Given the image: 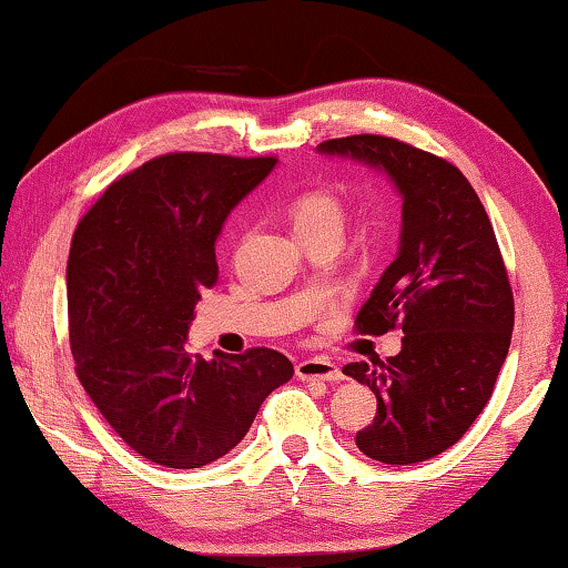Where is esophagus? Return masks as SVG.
<instances>
[{
	"label": "esophagus",
	"mask_w": 568,
	"mask_h": 568,
	"mask_svg": "<svg viewBox=\"0 0 568 568\" xmlns=\"http://www.w3.org/2000/svg\"><path fill=\"white\" fill-rule=\"evenodd\" d=\"M295 376L301 381H341L343 373L328 358H305L295 365Z\"/></svg>",
	"instance_id": "esophagus-1"
}]
</instances>
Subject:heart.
I'll return each mask as SVG.
<instances>
[{
    "mask_svg": "<svg viewBox=\"0 0 568 568\" xmlns=\"http://www.w3.org/2000/svg\"><path fill=\"white\" fill-rule=\"evenodd\" d=\"M287 217L297 237L325 233V230L343 233L345 207L331 190H307L293 197V203L287 205Z\"/></svg>",
    "mask_w": 568,
    "mask_h": 568,
    "instance_id": "heart-1",
    "label": "heart"
}]
</instances>
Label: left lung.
Listing matches in <instances>:
<instances>
[{
  "mask_svg": "<svg viewBox=\"0 0 568 568\" xmlns=\"http://www.w3.org/2000/svg\"><path fill=\"white\" fill-rule=\"evenodd\" d=\"M318 150L383 168L403 195L398 257L355 318L361 335L403 331V348L343 373L378 398L355 446L390 466L428 460L486 408L511 345L514 291L494 225L464 172L408 142L351 134Z\"/></svg>",
  "mask_w": 568,
  "mask_h": 568,
  "instance_id": "left-lung-1",
  "label": "left lung"
}]
</instances>
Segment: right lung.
<instances>
[{"instance_id": "right-lung-1", "label": "right lung", "mask_w": 568, "mask_h": 568, "mask_svg": "<svg viewBox=\"0 0 568 568\" xmlns=\"http://www.w3.org/2000/svg\"><path fill=\"white\" fill-rule=\"evenodd\" d=\"M275 158L168 152L104 190L67 261L74 373L114 434L168 468L233 450L293 363L271 348L187 353L200 293L217 283L225 217Z\"/></svg>"}]
</instances>
